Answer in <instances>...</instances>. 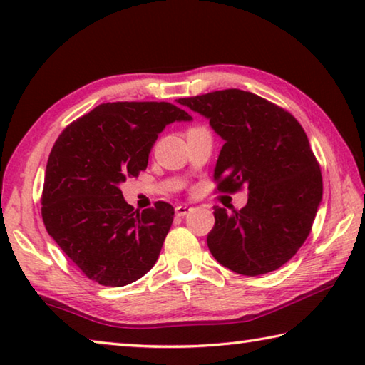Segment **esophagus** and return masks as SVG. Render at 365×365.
I'll use <instances>...</instances> for the list:
<instances>
[{"label": "esophagus", "instance_id": "1", "mask_svg": "<svg viewBox=\"0 0 365 365\" xmlns=\"http://www.w3.org/2000/svg\"><path fill=\"white\" fill-rule=\"evenodd\" d=\"M191 209H193V207H188L187 205H180V206L175 207V214L178 215V217H185V215H187L188 212H191Z\"/></svg>", "mask_w": 365, "mask_h": 365}]
</instances>
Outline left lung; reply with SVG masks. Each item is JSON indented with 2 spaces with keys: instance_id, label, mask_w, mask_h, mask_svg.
Returning a JSON list of instances; mask_svg holds the SVG:
<instances>
[{
  "instance_id": "8db88e82",
  "label": "left lung",
  "mask_w": 365,
  "mask_h": 365,
  "mask_svg": "<svg viewBox=\"0 0 365 365\" xmlns=\"http://www.w3.org/2000/svg\"><path fill=\"white\" fill-rule=\"evenodd\" d=\"M224 138L214 180L222 193L248 187L237 211L215 206L211 255L242 275H262L288 262L306 242L322 201V174L294 117L250 91L228 88L180 98Z\"/></svg>"
}]
</instances>
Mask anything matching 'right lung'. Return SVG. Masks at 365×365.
Returning <instances> with one entry per match:
<instances>
[{
    "mask_svg": "<svg viewBox=\"0 0 365 365\" xmlns=\"http://www.w3.org/2000/svg\"><path fill=\"white\" fill-rule=\"evenodd\" d=\"M190 119L164 101L104 103L58 137L43 185V224L90 280L123 287L156 264L174 207L158 201L133 211L119 185L146 169L165 125Z\"/></svg>",
    "mask_w": 365,
    "mask_h": 365,
    "instance_id": "add662e5",
    "label": "right lung"
}]
</instances>
